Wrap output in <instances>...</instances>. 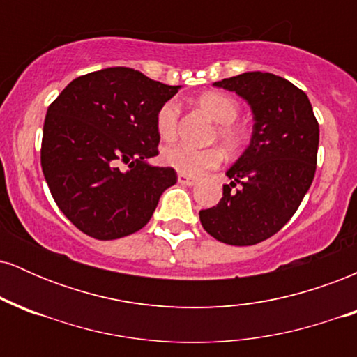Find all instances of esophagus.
<instances>
[{
  "instance_id": "1",
  "label": "esophagus",
  "mask_w": 357,
  "mask_h": 357,
  "mask_svg": "<svg viewBox=\"0 0 357 357\" xmlns=\"http://www.w3.org/2000/svg\"><path fill=\"white\" fill-rule=\"evenodd\" d=\"M178 183L183 184V186H195L198 183V179L190 178V176H184V174H178Z\"/></svg>"
}]
</instances>
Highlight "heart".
Wrapping results in <instances>:
<instances>
[{
    "label": "heart",
    "mask_w": 357,
    "mask_h": 357,
    "mask_svg": "<svg viewBox=\"0 0 357 357\" xmlns=\"http://www.w3.org/2000/svg\"><path fill=\"white\" fill-rule=\"evenodd\" d=\"M196 105L216 122L215 136L223 144V147L230 153H235L243 142V132L240 127L233 124L238 117L240 107L238 102L231 96L223 92H206L198 97ZM178 124H179V107L176 102H166L159 107L155 114V130L162 141L171 142L178 136ZM162 162L166 166L173 167L179 174L184 176H202L208 169H215L223 161V154L216 147L210 149H195L190 146H173L167 147L161 154Z\"/></svg>",
    "instance_id": "1"
}]
</instances>
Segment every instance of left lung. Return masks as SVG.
Listing matches in <instances>:
<instances>
[{
    "label": "left lung",
    "mask_w": 357,
    "mask_h": 357,
    "mask_svg": "<svg viewBox=\"0 0 357 357\" xmlns=\"http://www.w3.org/2000/svg\"><path fill=\"white\" fill-rule=\"evenodd\" d=\"M253 112L250 144L227 171L216 206L199 211L213 238L248 247L270 238L294 216L315 174L319 124L309 97L273 73L247 72L215 82ZM236 183L238 190H233Z\"/></svg>",
    "instance_id": "left-lung-1"
}]
</instances>
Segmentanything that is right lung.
Returning a JSON list of instances; mask_svg holds the SVG:
<instances>
[{"instance_id": "obj_1", "label": "right lung", "mask_w": 357, "mask_h": 357, "mask_svg": "<svg viewBox=\"0 0 357 357\" xmlns=\"http://www.w3.org/2000/svg\"><path fill=\"white\" fill-rule=\"evenodd\" d=\"M127 67L77 77L47 110L42 169L68 220L97 240H117L146 227L173 167L158 155L155 114L178 90ZM127 164L130 169L122 172Z\"/></svg>"}]
</instances>
